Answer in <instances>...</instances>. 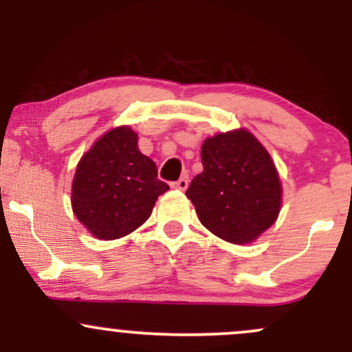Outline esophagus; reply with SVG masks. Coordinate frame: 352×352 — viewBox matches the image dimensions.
Here are the masks:
<instances>
[{
  "label": "esophagus",
  "mask_w": 352,
  "mask_h": 352,
  "mask_svg": "<svg viewBox=\"0 0 352 352\" xmlns=\"http://www.w3.org/2000/svg\"><path fill=\"white\" fill-rule=\"evenodd\" d=\"M172 187L173 188H179V190H187L188 179H187V177H182V179H179L177 182H173Z\"/></svg>",
  "instance_id": "1"
}]
</instances>
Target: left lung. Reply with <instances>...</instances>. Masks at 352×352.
Wrapping results in <instances>:
<instances>
[{"mask_svg":"<svg viewBox=\"0 0 352 352\" xmlns=\"http://www.w3.org/2000/svg\"><path fill=\"white\" fill-rule=\"evenodd\" d=\"M201 164L204 172L193 177L185 195L205 228L243 245L272 227L281 205L280 177L248 131L210 137L201 145Z\"/></svg>","mask_w":352,"mask_h":352,"instance_id":"8db88e82","label":"left lung"}]
</instances>
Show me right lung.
<instances>
[{
  "mask_svg": "<svg viewBox=\"0 0 352 352\" xmlns=\"http://www.w3.org/2000/svg\"><path fill=\"white\" fill-rule=\"evenodd\" d=\"M168 190L155 164L137 147V134L117 127L84 153L72 182V210L100 240L134 232L151 217L155 200Z\"/></svg>",
  "mask_w": 352,
  "mask_h": 352,
  "instance_id": "right-lung-1",
  "label": "right lung"
}]
</instances>
